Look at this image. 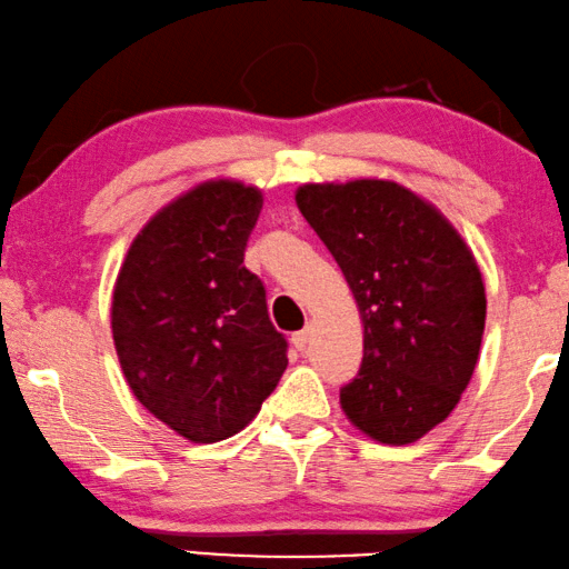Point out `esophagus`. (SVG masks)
<instances>
[{
  "instance_id": "1",
  "label": "esophagus",
  "mask_w": 569,
  "mask_h": 569,
  "mask_svg": "<svg viewBox=\"0 0 569 569\" xmlns=\"http://www.w3.org/2000/svg\"><path fill=\"white\" fill-rule=\"evenodd\" d=\"M309 340H311V327H303V330L293 332V338H291V342H293V348H296V350H307Z\"/></svg>"
}]
</instances>
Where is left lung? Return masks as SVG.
<instances>
[{"label":"left lung","instance_id":"left-lung-1","mask_svg":"<svg viewBox=\"0 0 569 569\" xmlns=\"http://www.w3.org/2000/svg\"><path fill=\"white\" fill-rule=\"evenodd\" d=\"M296 206L363 319V363L340 389L342 412L373 441H418L475 373L487 315L475 254L436 206L391 180L309 182Z\"/></svg>","mask_w":569,"mask_h":569}]
</instances>
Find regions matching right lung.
I'll use <instances>...</instances> for the list:
<instances>
[{"label":"right lung","instance_id":"add662e5","mask_svg":"<svg viewBox=\"0 0 569 569\" xmlns=\"http://www.w3.org/2000/svg\"><path fill=\"white\" fill-rule=\"evenodd\" d=\"M262 193L208 180L131 242L113 288V342L133 397L174 433L216 443L250 422L288 366L266 286L244 268Z\"/></svg>","mask_w":569,"mask_h":569}]
</instances>
